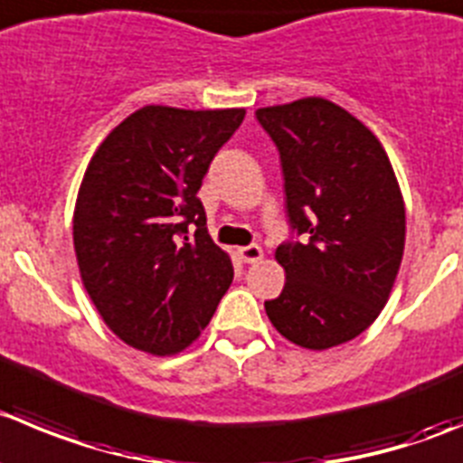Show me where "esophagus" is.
I'll use <instances>...</instances> for the list:
<instances>
[{"label":"esophagus","instance_id":"obj_1","mask_svg":"<svg viewBox=\"0 0 463 463\" xmlns=\"http://www.w3.org/2000/svg\"><path fill=\"white\" fill-rule=\"evenodd\" d=\"M239 257L243 263H259L263 259V250L259 245H248V248H239Z\"/></svg>","mask_w":463,"mask_h":463}]
</instances>
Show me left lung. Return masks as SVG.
Returning <instances> with one entry per match:
<instances>
[{
    "label": "left lung",
    "instance_id": "8db88e82",
    "mask_svg": "<svg viewBox=\"0 0 463 463\" xmlns=\"http://www.w3.org/2000/svg\"><path fill=\"white\" fill-rule=\"evenodd\" d=\"M279 149L286 211L302 243L279 245L286 284L266 302L295 345L329 350L366 332L393 290L404 252V200L384 147L325 97L257 109Z\"/></svg>",
    "mask_w": 463,
    "mask_h": 463
}]
</instances>
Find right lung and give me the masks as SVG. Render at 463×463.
I'll use <instances>...</instances> for the list:
<instances>
[{
  "label": "right lung",
  "mask_w": 463,
  "mask_h": 463,
  "mask_svg": "<svg viewBox=\"0 0 463 463\" xmlns=\"http://www.w3.org/2000/svg\"><path fill=\"white\" fill-rule=\"evenodd\" d=\"M243 118L245 109L149 104L88 163L72 218L79 275L109 329L136 350H186L234 279L232 259L206 232L197 191ZM188 226L196 227L193 240Z\"/></svg>",
  "instance_id": "1"
}]
</instances>
